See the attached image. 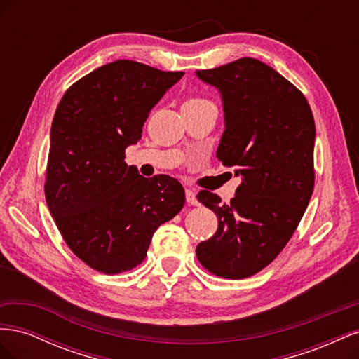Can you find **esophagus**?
I'll return each instance as SVG.
<instances>
[{"mask_svg":"<svg viewBox=\"0 0 359 359\" xmlns=\"http://www.w3.org/2000/svg\"><path fill=\"white\" fill-rule=\"evenodd\" d=\"M186 201L189 205H199V201L196 198V191L191 189H186Z\"/></svg>","mask_w":359,"mask_h":359,"instance_id":"esophagus-1","label":"esophagus"}]
</instances>
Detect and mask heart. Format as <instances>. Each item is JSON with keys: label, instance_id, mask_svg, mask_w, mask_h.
Wrapping results in <instances>:
<instances>
[{"label": "heart", "instance_id": "1", "mask_svg": "<svg viewBox=\"0 0 359 359\" xmlns=\"http://www.w3.org/2000/svg\"><path fill=\"white\" fill-rule=\"evenodd\" d=\"M187 102H202L201 99H190V100H187Z\"/></svg>", "mask_w": 359, "mask_h": 359}]
</instances>
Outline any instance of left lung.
Listing matches in <instances>:
<instances>
[{"label":"left lung","mask_w":359,"mask_h":359,"mask_svg":"<svg viewBox=\"0 0 359 359\" xmlns=\"http://www.w3.org/2000/svg\"><path fill=\"white\" fill-rule=\"evenodd\" d=\"M196 76L220 93L224 132L217 157L241 178L231 203L199 191L219 227L198 244L196 256L215 276L244 278L273 262L307 210L314 119L301 91L259 60L241 58Z\"/></svg>","instance_id":"obj_1"}]
</instances>
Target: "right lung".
Listing matches in <instances>:
<instances>
[{"label": "right lung", "instance_id": "right-lung-1", "mask_svg": "<svg viewBox=\"0 0 359 359\" xmlns=\"http://www.w3.org/2000/svg\"><path fill=\"white\" fill-rule=\"evenodd\" d=\"M182 74L118 60L72 85L57 107L46 202L72 252L102 273L142 262L157 227L186 202L178 180L145 178L124 161L151 109Z\"/></svg>", "mask_w": 359, "mask_h": 359}]
</instances>
